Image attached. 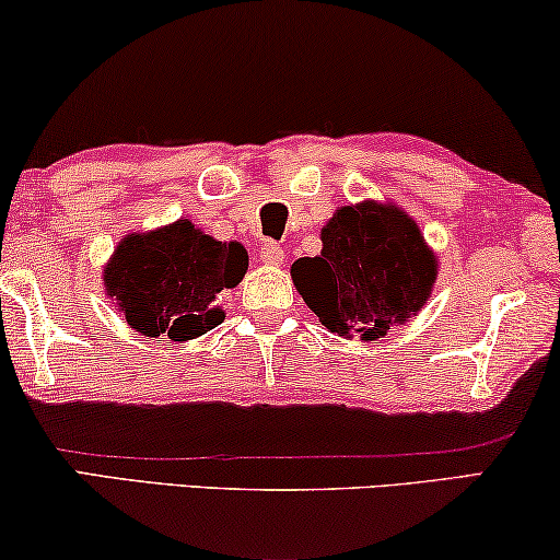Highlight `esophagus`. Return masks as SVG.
<instances>
[{"instance_id":"34e87169","label":"esophagus","mask_w":560,"mask_h":560,"mask_svg":"<svg viewBox=\"0 0 560 560\" xmlns=\"http://www.w3.org/2000/svg\"><path fill=\"white\" fill-rule=\"evenodd\" d=\"M259 259H262L265 265H282L285 262V249H282L278 242L267 240L262 247H259Z\"/></svg>"}]
</instances>
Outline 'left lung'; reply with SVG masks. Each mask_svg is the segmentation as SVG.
<instances>
[{
	"instance_id": "1",
	"label": "left lung",
	"mask_w": 560,
	"mask_h": 560,
	"mask_svg": "<svg viewBox=\"0 0 560 560\" xmlns=\"http://www.w3.org/2000/svg\"><path fill=\"white\" fill-rule=\"evenodd\" d=\"M320 240V255L298 259L293 280L331 334L377 339L431 295L435 259L416 221L395 206H343Z\"/></svg>"
}]
</instances>
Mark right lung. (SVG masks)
I'll list each match as a JSON object with an SVG mask.
<instances>
[{"instance_id": "obj_1", "label": "right lung", "mask_w": 560, "mask_h": 560, "mask_svg": "<svg viewBox=\"0 0 560 560\" xmlns=\"http://www.w3.org/2000/svg\"><path fill=\"white\" fill-rule=\"evenodd\" d=\"M247 265L242 244L217 242L180 219L127 236L104 270V285L137 331L186 341L219 326L224 313L213 298L240 285Z\"/></svg>"}]
</instances>
